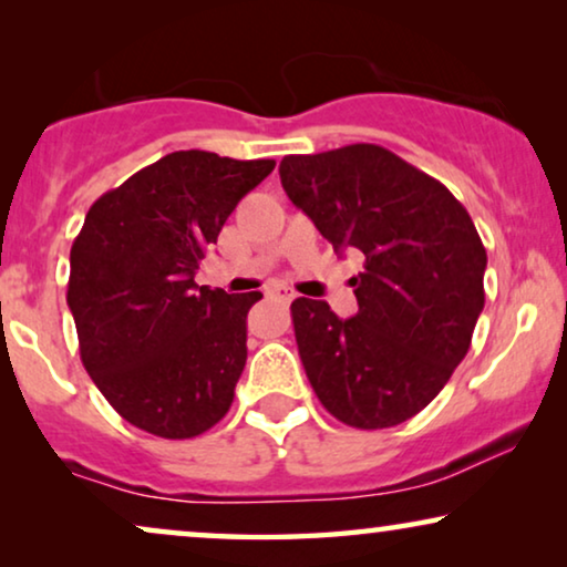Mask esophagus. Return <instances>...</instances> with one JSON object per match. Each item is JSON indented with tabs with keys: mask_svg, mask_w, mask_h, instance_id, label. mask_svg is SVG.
<instances>
[{
	"mask_svg": "<svg viewBox=\"0 0 567 567\" xmlns=\"http://www.w3.org/2000/svg\"><path fill=\"white\" fill-rule=\"evenodd\" d=\"M268 297L276 299V301H284V305H289V301L293 299V291L284 284H270L268 286Z\"/></svg>",
	"mask_w": 567,
	"mask_h": 567,
	"instance_id": "obj_1",
	"label": "esophagus"
}]
</instances>
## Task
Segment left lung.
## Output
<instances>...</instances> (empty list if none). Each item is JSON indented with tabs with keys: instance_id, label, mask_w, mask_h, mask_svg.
I'll return each mask as SVG.
<instances>
[{
	"instance_id": "obj_1",
	"label": "left lung",
	"mask_w": 567,
	"mask_h": 567,
	"mask_svg": "<svg viewBox=\"0 0 567 567\" xmlns=\"http://www.w3.org/2000/svg\"><path fill=\"white\" fill-rule=\"evenodd\" d=\"M278 173L338 252H363L355 317L317 299L291 305L309 384L353 429L405 423L444 390L485 307L487 255L467 208L377 144L289 154Z\"/></svg>"
}]
</instances>
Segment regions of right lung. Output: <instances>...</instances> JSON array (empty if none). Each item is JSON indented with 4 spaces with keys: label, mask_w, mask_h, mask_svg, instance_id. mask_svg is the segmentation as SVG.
I'll list each match as a JSON object with an SVG mask.
<instances>
[{
    "label": "right lung",
    "mask_w": 567,
    "mask_h": 567,
    "mask_svg": "<svg viewBox=\"0 0 567 567\" xmlns=\"http://www.w3.org/2000/svg\"><path fill=\"white\" fill-rule=\"evenodd\" d=\"M274 159L173 152L90 206L72 245L66 305L84 369L131 425L193 439L227 415L262 293L196 284L208 247Z\"/></svg>",
    "instance_id": "add662e5"
}]
</instances>
